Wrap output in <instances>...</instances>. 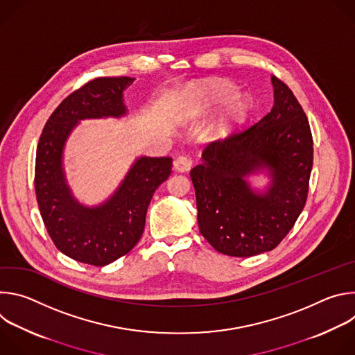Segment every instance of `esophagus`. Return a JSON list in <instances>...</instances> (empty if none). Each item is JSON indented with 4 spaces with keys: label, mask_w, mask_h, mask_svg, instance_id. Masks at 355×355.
<instances>
[{
    "label": "esophagus",
    "mask_w": 355,
    "mask_h": 355,
    "mask_svg": "<svg viewBox=\"0 0 355 355\" xmlns=\"http://www.w3.org/2000/svg\"><path fill=\"white\" fill-rule=\"evenodd\" d=\"M191 166H192V162H191V159L187 157V156H180V157H177V159L174 160V170L178 171V173H185V171H188V170L191 168Z\"/></svg>",
    "instance_id": "esophagus-1"
}]
</instances>
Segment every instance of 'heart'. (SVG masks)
Wrapping results in <instances>:
<instances>
[{
    "mask_svg": "<svg viewBox=\"0 0 355 355\" xmlns=\"http://www.w3.org/2000/svg\"><path fill=\"white\" fill-rule=\"evenodd\" d=\"M236 91L234 85L225 81H214L202 88V98L207 108L215 107L230 99L216 118L207 126L205 137L209 140H219L226 137L233 126L243 119L248 108V99L243 94H232ZM234 96L232 97L231 95Z\"/></svg>",
    "mask_w": 355,
    "mask_h": 355,
    "instance_id": "b5f03b06",
    "label": "heart"
}]
</instances>
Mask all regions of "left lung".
Masks as SVG:
<instances>
[{
  "label": "left lung",
  "mask_w": 355,
  "mask_h": 355,
  "mask_svg": "<svg viewBox=\"0 0 355 355\" xmlns=\"http://www.w3.org/2000/svg\"><path fill=\"white\" fill-rule=\"evenodd\" d=\"M272 110L247 130L209 144L191 170L200 234L222 254L271 251L305 207L313 164L308 118L277 77ZM268 177L256 187L250 178Z\"/></svg>",
  "instance_id": "obj_1"
}]
</instances>
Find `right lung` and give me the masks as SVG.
<instances>
[{
  "label": "right lung",
  "instance_id": "right-lung-1",
  "mask_svg": "<svg viewBox=\"0 0 355 355\" xmlns=\"http://www.w3.org/2000/svg\"><path fill=\"white\" fill-rule=\"evenodd\" d=\"M130 77H101L69 95L47 119L39 139L35 191L50 239L67 257L104 267L140 240L155 191L171 174L170 157H136L115 191L96 205L74 195L64 170V150L85 119H121L129 111L123 92Z\"/></svg>",
  "mask_w": 355,
  "mask_h": 355
}]
</instances>
